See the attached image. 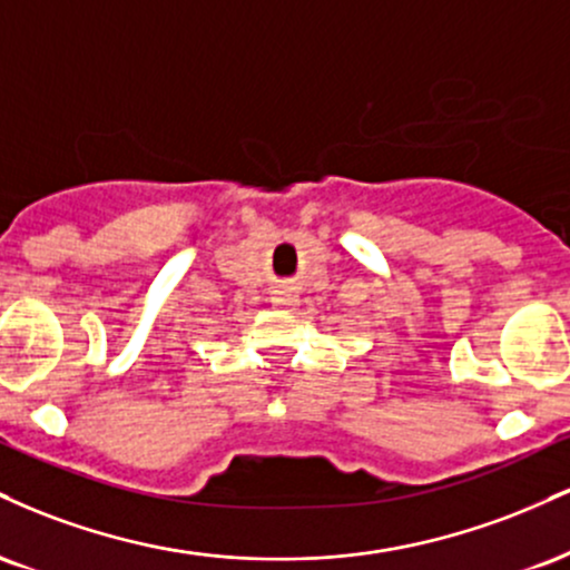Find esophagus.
<instances>
[{"mask_svg":"<svg viewBox=\"0 0 570 570\" xmlns=\"http://www.w3.org/2000/svg\"><path fill=\"white\" fill-rule=\"evenodd\" d=\"M273 305L276 307H294L297 305V289L289 284H278L276 289H273Z\"/></svg>","mask_w":570,"mask_h":570,"instance_id":"esophagus-1","label":"esophagus"}]
</instances>
